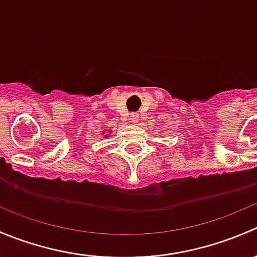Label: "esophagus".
Masks as SVG:
<instances>
[{"label": "esophagus", "instance_id": "esophagus-1", "mask_svg": "<svg viewBox=\"0 0 257 257\" xmlns=\"http://www.w3.org/2000/svg\"><path fill=\"white\" fill-rule=\"evenodd\" d=\"M129 120H131L132 123H138V121H139V114L132 113L131 115H129Z\"/></svg>", "mask_w": 257, "mask_h": 257}]
</instances>
